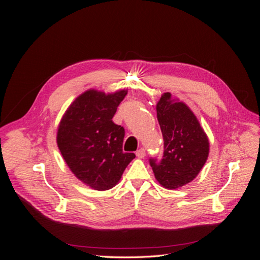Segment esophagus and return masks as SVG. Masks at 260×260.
<instances>
[{"mask_svg":"<svg viewBox=\"0 0 260 260\" xmlns=\"http://www.w3.org/2000/svg\"><path fill=\"white\" fill-rule=\"evenodd\" d=\"M136 155H137L138 158H144V157H145V149H144V148H140V149H138L137 153H136Z\"/></svg>","mask_w":260,"mask_h":260,"instance_id":"34e87169","label":"esophagus"}]
</instances>
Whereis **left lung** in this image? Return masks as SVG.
<instances>
[{
  "mask_svg": "<svg viewBox=\"0 0 260 260\" xmlns=\"http://www.w3.org/2000/svg\"><path fill=\"white\" fill-rule=\"evenodd\" d=\"M162 138L160 162L149 159L155 179L168 190H176L198 177L209 155V140L198 118L183 102L164 93L156 104Z\"/></svg>",
  "mask_w": 260,
  "mask_h": 260,
  "instance_id": "8db88e82",
  "label": "left lung"
}]
</instances>
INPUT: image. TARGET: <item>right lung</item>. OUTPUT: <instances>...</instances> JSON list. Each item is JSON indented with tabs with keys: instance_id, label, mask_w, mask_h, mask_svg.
Returning a JSON list of instances; mask_svg holds the SVG:
<instances>
[{
	"instance_id": "right-lung-1",
	"label": "right lung",
	"mask_w": 260,
	"mask_h": 260,
	"mask_svg": "<svg viewBox=\"0 0 260 260\" xmlns=\"http://www.w3.org/2000/svg\"><path fill=\"white\" fill-rule=\"evenodd\" d=\"M127 93L86 90L58 124L56 142L62 158L77 179L96 191L114 187L136 157L122 152L124 129L112 120Z\"/></svg>"
}]
</instances>
